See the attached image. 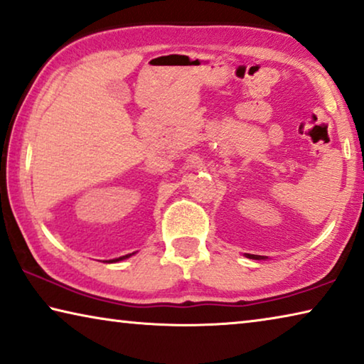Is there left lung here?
Listing matches in <instances>:
<instances>
[{
    "instance_id": "left-lung-1",
    "label": "left lung",
    "mask_w": 364,
    "mask_h": 364,
    "mask_svg": "<svg viewBox=\"0 0 364 364\" xmlns=\"http://www.w3.org/2000/svg\"><path fill=\"white\" fill-rule=\"evenodd\" d=\"M247 257H251V259H264L262 256H255V255H247Z\"/></svg>"
}]
</instances>
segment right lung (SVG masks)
Here are the masks:
<instances>
[{
  "label": "right lung",
  "instance_id": "1",
  "mask_svg": "<svg viewBox=\"0 0 364 364\" xmlns=\"http://www.w3.org/2000/svg\"><path fill=\"white\" fill-rule=\"evenodd\" d=\"M126 257H129V255L128 256H123V257H119V259H113L112 262H117V261H121V259H126Z\"/></svg>",
  "mask_w": 364,
  "mask_h": 364
}]
</instances>
